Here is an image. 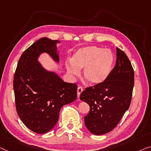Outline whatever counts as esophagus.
<instances>
[{
    "instance_id": "1",
    "label": "esophagus",
    "mask_w": 151,
    "mask_h": 151,
    "mask_svg": "<svg viewBox=\"0 0 151 151\" xmlns=\"http://www.w3.org/2000/svg\"><path fill=\"white\" fill-rule=\"evenodd\" d=\"M83 91V89L82 87H81V86L78 87V88H77V98H78L80 97V94L82 93Z\"/></svg>"
}]
</instances>
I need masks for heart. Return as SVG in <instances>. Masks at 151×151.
I'll list each match as a JSON object with an SVG mask.
<instances>
[{"instance_id": "obj_1", "label": "heart", "mask_w": 151, "mask_h": 151, "mask_svg": "<svg viewBox=\"0 0 151 151\" xmlns=\"http://www.w3.org/2000/svg\"><path fill=\"white\" fill-rule=\"evenodd\" d=\"M114 63V55L110 49L92 45L76 51L66 68L69 74L75 76L79 75L80 69L84 68L85 80L91 85H99L111 75Z\"/></svg>"}]
</instances>
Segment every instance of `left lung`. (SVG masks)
<instances>
[{
  "label": "left lung",
  "instance_id": "8db88e82",
  "mask_svg": "<svg viewBox=\"0 0 151 151\" xmlns=\"http://www.w3.org/2000/svg\"><path fill=\"white\" fill-rule=\"evenodd\" d=\"M134 84L131 62L116 47V65L108 79L99 85L87 87L81 93V100L89 105V112L84 121L91 133L105 134L117 125L129 107Z\"/></svg>",
  "mask_w": 151,
  "mask_h": 151
}]
</instances>
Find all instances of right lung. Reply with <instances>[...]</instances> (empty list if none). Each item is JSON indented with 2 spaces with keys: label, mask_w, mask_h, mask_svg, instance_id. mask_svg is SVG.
I'll return each instance as SVG.
<instances>
[{
  "label": "right lung",
  "mask_w": 151,
  "mask_h": 151,
  "mask_svg": "<svg viewBox=\"0 0 151 151\" xmlns=\"http://www.w3.org/2000/svg\"><path fill=\"white\" fill-rule=\"evenodd\" d=\"M60 41L43 37L24 51L18 62L13 79L18 116L28 129L37 134L50 131L57 123L63 106L75 101L77 85L64 82L55 72L39 62L47 53L59 62L57 44Z\"/></svg>",
  "instance_id": "obj_1"
}]
</instances>
